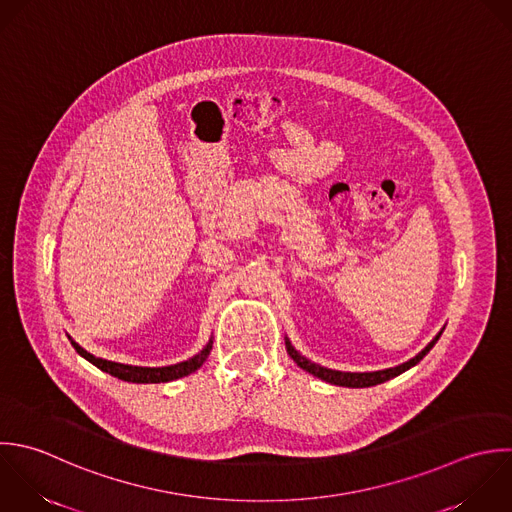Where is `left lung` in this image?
<instances>
[{
  "instance_id": "left-lung-1",
  "label": "left lung",
  "mask_w": 512,
  "mask_h": 512,
  "mask_svg": "<svg viewBox=\"0 0 512 512\" xmlns=\"http://www.w3.org/2000/svg\"><path fill=\"white\" fill-rule=\"evenodd\" d=\"M439 337H441V333L417 355V357H413L411 361H407V363H403V365H399V367H393V369H385V371H375V373H343V371H333V369H325V367H321V365H315V363H311V361H307L303 355H299L293 347H291V343L287 341V351H289V355L293 357V361L301 367V369H305L307 373H311V375H315V377H319L321 381H327V383H331V385H339V387H351V389H363V387H375V385H379V383H385V381H389V379H393V377H397V375H401V373H405L407 369H411V367H415L433 347H435V343L439 341Z\"/></svg>"
}]
</instances>
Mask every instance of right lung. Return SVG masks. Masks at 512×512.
<instances>
[{"label": "right lung", "instance_id": "obj_1", "mask_svg": "<svg viewBox=\"0 0 512 512\" xmlns=\"http://www.w3.org/2000/svg\"><path fill=\"white\" fill-rule=\"evenodd\" d=\"M71 345L83 359L93 363L97 369H101V371H105V373H109V375H113L121 381H127V383H167V381L181 379V377L197 371L205 363V359L211 351V341H209V345L189 361H183V363H177V365H171V367L151 369V367H131V365H121V363H111V361H105V359H97V357L89 355L87 351H83L77 343L71 341Z\"/></svg>", "mask_w": 512, "mask_h": 512}]
</instances>
